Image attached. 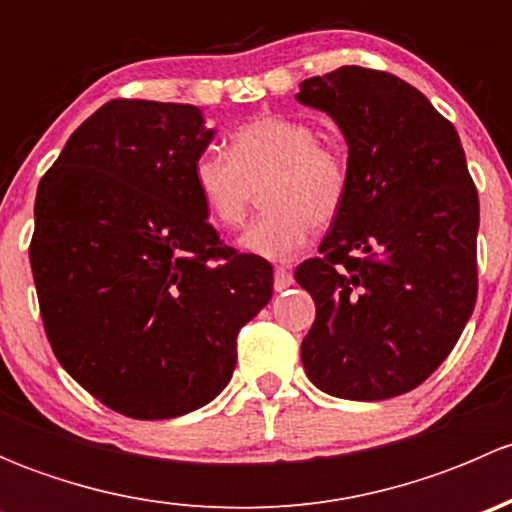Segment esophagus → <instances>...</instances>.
Listing matches in <instances>:
<instances>
[{
  "label": "esophagus",
  "instance_id": "obj_1",
  "mask_svg": "<svg viewBox=\"0 0 512 512\" xmlns=\"http://www.w3.org/2000/svg\"><path fill=\"white\" fill-rule=\"evenodd\" d=\"M292 285H294L292 272L285 270V267H277L275 270V292H285V289Z\"/></svg>",
  "mask_w": 512,
  "mask_h": 512
}]
</instances>
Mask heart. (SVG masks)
Masks as SVG:
<instances>
[{
  "mask_svg": "<svg viewBox=\"0 0 512 512\" xmlns=\"http://www.w3.org/2000/svg\"><path fill=\"white\" fill-rule=\"evenodd\" d=\"M193 185L215 223L240 227L262 188L265 213L240 237L255 257L285 262L309 230L332 223L349 193V160L307 121L260 113L230 133V156L203 151Z\"/></svg>",
  "mask_w": 512,
  "mask_h": 512,
  "instance_id": "1",
  "label": "heart"
}]
</instances>
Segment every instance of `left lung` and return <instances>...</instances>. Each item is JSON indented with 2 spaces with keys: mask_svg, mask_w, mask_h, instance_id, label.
Returning a JSON list of instances; mask_svg holds the SVG:
<instances>
[{
  "mask_svg": "<svg viewBox=\"0 0 512 512\" xmlns=\"http://www.w3.org/2000/svg\"><path fill=\"white\" fill-rule=\"evenodd\" d=\"M349 146V193L294 272L317 317L302 364L324 394L384 401L443 364L478 294V190L451 121L386 71L342 66L299 84Z\"/></svg>",
  "mask_w": 512,
  "mask_h": 512,
  "instance_id": "1",
  "label": "left lung"
}]
</instances>
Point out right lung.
Segmentation results:
<instances>
[{
  "instance_id": "right-lung-1",
  "label": "right lung",
  "mask_w": 512,
  "mask_h": 512,
  "mask_svg": "<svg viewBox=\"0 0 512 512\" xmlns=\"http://www.w3.org/2000/svg\"><path fill=\"white\" fill-rule=\"evenodd\" d=\"M190 103L116 98L86 118L36 190L29 245L59 364L108 409L158 421L210 404L272 267L208 223L193 163L213 141Z\"/></svg>"
}]
</instances>
